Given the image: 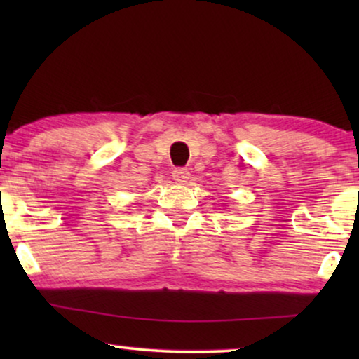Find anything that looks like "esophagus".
<instances>
[{"label": "esophagus", "mask_w": 359, "mask_h": 359, "mask_svg": "<svg viewBox=\"0 0 359 359\" xmlns=\"http://www.w3.org/2000/svg\"><path fill=\"white\" fill-rule=\"evenodd\" d=\"M173 180L176 181V183H181V184L188 183V180H189V171L186 170V168H176V170L173 171Z\"/></svg>", "instance_id": "esophagus-1"}]
</instances>
